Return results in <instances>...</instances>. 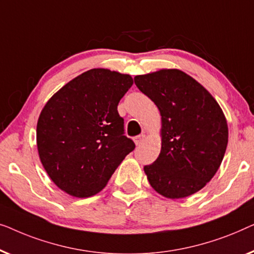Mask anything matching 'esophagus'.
Here are the masks:
<instances>
[{
    "label": "esophagus",
    "mask_w": 254,
    "mask_h": 254,
    "mask_svg": "<svg viewBox=\"0 0 254 254\" xmlns=\"http://www.w3.org/2000/svg\"><path fill=\"white\" fill-rule=\"evenodd\" d=\"M145 138H146V135H145V134H140V135H137V137H134V142H135V145H137V146H140V145L142 144V142H144Z\"/></svg>",
    "instance_id": "esophagus-1"
}]
</instances>
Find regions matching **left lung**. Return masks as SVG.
<instances>
[{
	"label": "left lung",
	"mask_w": 254,
	"mask_h": 254,
	"mask_svg": "<svg viewBox=\"0 0 254 254\" xmlns=\"http://www.w3.org/2000/svg\"><path fill=\"white\" fill-rule=\"evenodd\" d=\"M134 84L161 114V152L144 167L151 187L170 199L201 190L216 174L228 145L227 120L219 103L177 69L135 76Z\"/></svg>",
	"instance_id": "8db88e82"
}]
</instances>
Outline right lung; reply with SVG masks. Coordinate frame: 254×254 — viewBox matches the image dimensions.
<instances>
[{
  "mask_svg": "<svg viewBox=\"0 0 254 254\" xmlns=\"http://www.w3.org/2000/svg\"><path fill=\"white\" fill-rule=\"evenodd\" d=\"M132 84L130 74L88 70L64 85L41 110L39 156L48 176L67 194L87 198L98 193L134 149L117 112Z\"/></svg>",
  "mask_w": 254,
  "mask_h": 254,
  "instance_id": "obj_1",
  "label": "right lung"
}]
</instances>
